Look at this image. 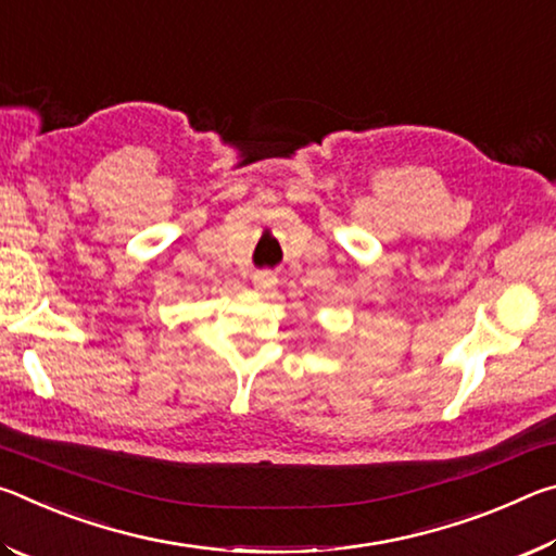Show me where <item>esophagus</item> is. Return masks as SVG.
Wrapping results in <instances>:
<instances>
[{"mask_svg": "<svg viewBox=\"0 0 556 556\" xmlns=\"http://www.w3.org/2000/svg\"><path fill=\"white\" fill-rule=\"evenodd\" d=\"M252 285L260 291H267L277 285V275L271 269H257L255 275H252Z\"/></svg>", "mask_w": 556, "mask_h": 556, "instance_id": "obj_1", "label": "esophagus"}]
</instances>
